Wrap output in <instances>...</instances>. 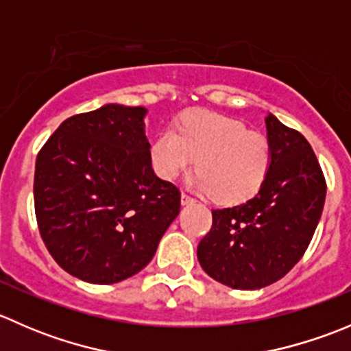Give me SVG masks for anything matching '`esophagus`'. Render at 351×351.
Here are the masks:
<instances>
[{"label":"esophagus","instance_id":"34e87169","mask_svg":"<svg viewBox=\"0 0 351 351\" xmlns=\"http://www.w3.org/2000/svg\"><path fill=\"white\" fill-rule=\"evenodd\" d=\"M182 204H183V205L195 204V198H193V197H190L189 193H182Z\"/></svg>","mask_w":351,"mask_h":351}]
</instances>
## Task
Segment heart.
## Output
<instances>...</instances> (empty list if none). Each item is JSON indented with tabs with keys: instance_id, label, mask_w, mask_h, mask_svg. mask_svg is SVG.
<instances>
[{
	"instance_id": "1",
	"label": "heart",
	"mask_w": 351,
	"mask_h": 351,
	"mask_svg": "<svg viewBox=\"0 0 351 351\" xmlns=\"http://www.w3.org/2000/svg\"><path fill=\"white\" fill-rule=\"evenodd\" d=\"M151 162L161 178L173 180L197 161L193 185L221 204H241L256 195L271 166L270 143L243 122L207 110L180 117L151 144Z\"/></svg>"
}]
</instances>
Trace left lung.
<instances>
[{
    "label": "left lung",
    "mask_w": 351,
    "mask_h": 351,
    "mask_svg": "<svg viewBox=\"0 0 351 351\" xmlns=\"http://www.w3.org/2000/svg\"><path fill=\"white\" fill-rule=\"evenodd\" d=\"M271 166L244 204L214 208L197 247L202 268L232 289L254 290L285 277L304 256L323 214L326 178L306 137L267 117Z\"/></svg>",
    "instance_id": "left-lung-1"
}]
</instances>
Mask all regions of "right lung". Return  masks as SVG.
I'll return each mask as SVG.
<instances>
[{
	"instance_id": "add662e5",
	"label": "right lung",
	"mask_w": 351,
	"mask_h": 351,
	"mask_svg": "<svg viewBox=\"0 0 351 351\" xmlns=\"http://www.w3.org/2000/svg\"><path fill=\"white\" fill-rule=\"evenodd\" d=\"M146 113L123 105L77 113L37 154L38 232L56 263L80 280L108 285L139 274L180 214V189L151 165Z\"/></svg>"
}]
</instances>
